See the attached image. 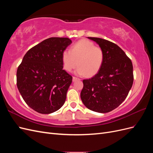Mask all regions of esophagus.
<instances>
[{"instance_id": "esophagus-1", "label": "esophagus", "mask_w": 153, "mask_h": 153, "mask_svg": "<svg viewBox=\"0 0 153 153\" xmlns=\"http://www.w3.org/2000/svg\"><path fill=\"white\" fill-rule=\"evenodd\" d=\"M76 80H80V79H79V78H76V77H75V76L73 77V82H75V81H76Z\"/></svg>"}]
</instances>
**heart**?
<instances>
[{"instance_id":"heart-1","label":"heart","mask_w":153,"mask_h":153,"mask_svg":"<svg viewBox=\"0 0 153 153\" xmlns=\"http://www.w3.org/2000/svg\"><path fill=\"white\" fill-rule=\"evenodd\" d=\"M105 58L103 49L96 47L91 41L82 39L74 44L70 51L64 50L62 61L64 69L71 72L79 66L75 71L78 75L92 76L98 73L102 67Z\"/></svg>"}]
</instances>
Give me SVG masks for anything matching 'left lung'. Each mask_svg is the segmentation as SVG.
<instances>
[{
    "label": "left lung",
    "instance_id": "left-lung-1",
    "mask_svg": "<svg viewBox=\"0 0 153 153\" xmlns=\"http://www.w3.org/2000/svg\"><path fill=\"white\" fill-rule=\"evenodd\" d=\"M88 38L103 49L105 58L99 72L90 79L83 80L80 97L83 103L99 113H106L121 105L133 83L131 60L119 46L99 38Z\"/></svg>",
    "mask_w": 153,
    "mask_h": 153
}]
</instances>
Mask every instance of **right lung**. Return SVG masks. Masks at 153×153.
Returning a JSON list of instances; mask_svg holds the SVG:
<instances>
[{"instance_id":"add662e5","label":"right lung","mask_w":153,"mask_h":153,"mask_svg":"<svg viewBox=\"0 0 153 153\" xmlns=\"http://www.w3.org/2000/svg\"><path fill=\"white\" fill-rule=\"evenodd\" d=\"M71 43L68 38L45 39L30 48L18 66V91L36 112L53 113L65 103L73 78L63 69L62 53Z\"/></svg>"}]
</instances>
